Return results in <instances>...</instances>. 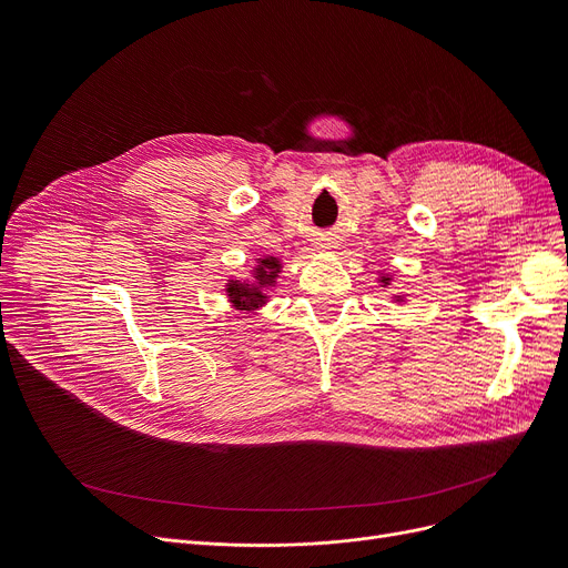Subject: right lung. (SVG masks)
Segmentation results:
<instances>
[{"label": "right lung", "instance_id": "right-lung-1", "mask_svg": "<svg viewBox=\"0 0 568 568\" xmlns=\"http://www.w3.org/2000/svg\"><path fill=\"white\" fill-rule=\"evenodd\" d=\"M278 272V260H262V266L257 268V283L260 285H248V283H230L227 292L230 300L244 311H251L255 306H260L264 302V296L260 292V287L264 283H272L274 276Z\"/></svg>", "mask_w": 568, "mask_h": 568}]
</instances>
